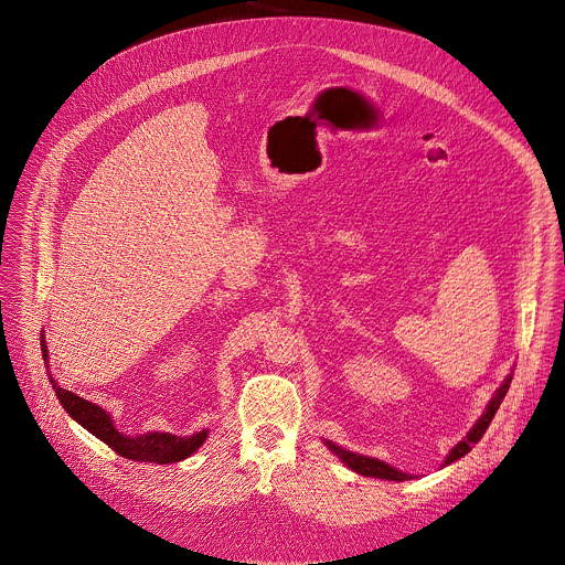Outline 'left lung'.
I'll return each instance as SVG.
<instances>
[{"label": "left lung", "mask_w": 565, "mask_h": 565, "mask_svg": "<svg viewBox=\"0 0 565 565\" xmlns=\"http://www.w3.org/2000/svg\"><path fill=\"white\" fill-rule=\"evenodd\" d=\"M512 375L514 373H510L505 380H503V384L494 391V395H492V399L488 402V407H486V412H482V416L473 423V427L467 431V436L460 440V443H456V447H451V451L447 454V458H445V465H451V462H456L458 458H462L465 454H469L471 451V447L482 438V434L488 431V427H490V423H492V418L497 416V412H499V407H501V402H503V397H505V393H508V388H510V382H512ZM324 445L349 467V469H353V471H358V473H362V476H371V478H382V480H395V482H402V480H412V478H416L414 473H405L402 469H395V467H391L388 462H384V460H377V458H371V456H364V454H355V451H349V449H344V447H340V445H335L333 440H327L324 438ZM443 465V467H445Z\"/></svg>", "instance_id": "8db88e82"}]
</instances>
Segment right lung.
<instances>
[{"instance_id":"right-lung-1","label":"right lung","mask_w":565,"mask_h":565,"mask_svg":"<svg viewBox=\"0 0 565 565\" xmlns=\"http://www.w3.org/2000/svg\"><path fill=\"white\" fill-rule=\"evenodd\" d=\"M42 358L49 369V349L44 335H40ZM49 373V382L53 384V391L57 399L62 402L64 412L79 425L85 427L89 434H94L98 440L109 445L118 456L136 460V462H158V465H170L181 462L190 458L194 451L201 449V445L207 440V429H201L192 436H174L168 431H147L140 436H127L116 429L109 412L98 407L96 402H89L85 397L75 395L73 391H66L57 384V380Z\"/></svg>"}]
</instances>
